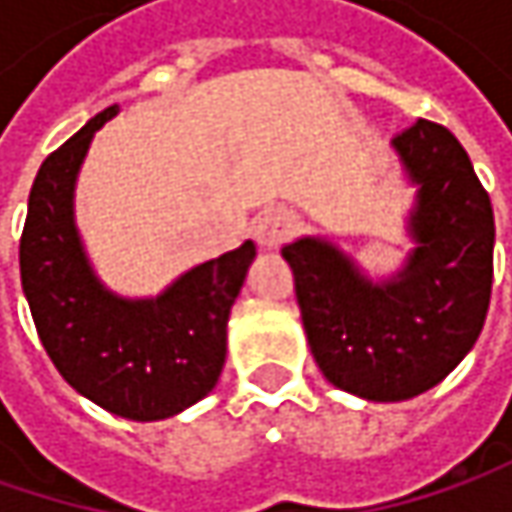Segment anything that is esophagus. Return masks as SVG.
<instances>
[{"mask_svg":"<svg viewBox=\"0 0 512 512\" xmlns=\"http://www.w3.org/2000/svg\"><path fill=\"white\" fill-rule=\"evenodd\" d=\"M292 232H295V217L289 212H283V209H269V212H263L257 217L255 237L257 243L266 246V249L283 246L292 237Z\"/></svg>","mask_w":512,"mask_h":512,"instance_id":"34e87169","label":"esophagus"}]
</instances>
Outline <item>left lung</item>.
<instances>
[{"label":"left lung","instance_id":"obj_1","mask_svg":"<svg viewBox=\"0 0 512 512\" xmlns=\"http://www.w3.org/2000/svg\"><path fill=\"white\" fill-rule=\"evenodd\" d=\"M392 145L418 183V249L398 278L375 286L312 237L280 249L326 381L369 401H407L444 381L476 344L493 289V206L464 145L433 120Z\"/></svg>","mask_w":512,"mask_h":512}]
</instances>
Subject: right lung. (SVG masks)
Returning <instances> with one entry per match:
<instances>
[{"instance_id": "add662e5", "label": "right lung", "mask_w": 512, "mask_h": 512, "mask_svg": "<svg viewBox=\"0 0 512 512\" xmlns=\"http://www.w3.org/2000/svg\"><path fill=\"white\" fill-rule=\"evenodd\" d=\"M105 108L45 157L19 240L22 289L59 375L102 410L160 421L209 395L226 361V323L255 243L186 272L154 300H123L94 278L74 229V180Z\"/></svg>"}]
</instances>
